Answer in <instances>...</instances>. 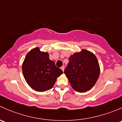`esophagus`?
Masks as SVG:
<instances>
[{"mask_svg": "<svg viewBox=\"0 0 122 122\" xmlns=\"http://www.w3.org/2000/svg\"><path fill=\"white\" fill-rule=\"evenodd\" d=\"M61 69L63 71H64V70H65V67H64V66H61Z\"/></svg>", "mask_w": 122, "mask_h": 122, "instance_id": "34e87169", "label": "esophagus"}]
</instances>
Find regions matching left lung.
<instances>
[{
  "instance_id": "1",
  "label": "left lung",
  "mask_w": 122,
  "mask_h": 122,
  "mask_svg": "<svg viewBox=\"0 0 122 122\" xmlns=\"http://www.w3.org/2000/svg\"><path fill=\"white\" fill-rule=\"evenodd\" d=\"M64 73L74 90L84 92L90 90L96 83L100 67L94 54L83 49L70 56Z\"/></svg>"
}]
</instances>
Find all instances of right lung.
<instances>
[{"label":"right lung","mask_w":122,"mask_h":122,"mask_svg":"<svg viewBox=\"0 0 122 122\" xmlns=\"http://www.w3.org/2000/svg\"><path fill=\"white\" fill-rule=\"evenodd\" d=\"M26 82L34 90L45 92L53 86L63 71L49 59L48 53L41 52L39 47L33 49L26 55L22 65Z\"/></svg>","instance_id":"add662e5"}]
</instances>
